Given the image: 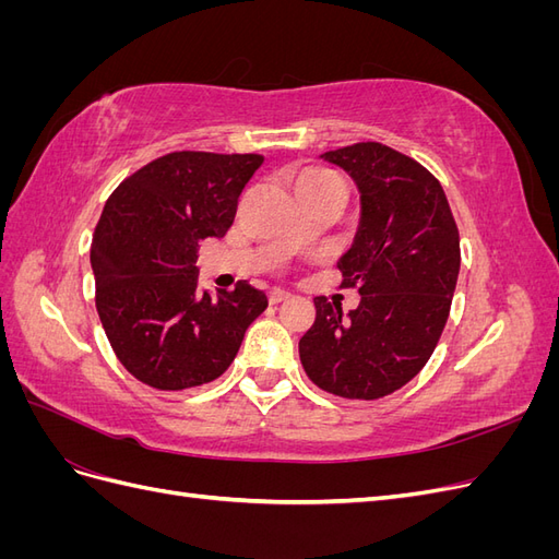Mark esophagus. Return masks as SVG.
Masks as SVG:
<instances>
[{"label": "esophagus", "mask_w": 559, "mask_h": 559, "mask_svg": "<svg viewBox=\"0 0 559 559\" xmlns=\"http://www.w3.org/2000/svg\"><path fill=\"white\" fill-rule=\"evenodd\" d=\"M292 296L286 294V292H282V289H273V292H267V300H270V306H277V302H284V300H289Z\"/></svg>", "instance_id": "34e87169"}]
</instances>
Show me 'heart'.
<instances>
[{
    "mask_svg": "<svg viewBox=\"0 0 559 559\" xmlns=\"http://www.w3.org/2000/svg\"><path fill=\"white\" fill-rule=\"evenodd\" d=\"M294 189L300 195H310V193H319V191H329V189H337L343 191V179L337 177L329 167L321 165H308L300 167L294 177Z\"/></svg>",
    "mask_w": 559,
    "mask_h": 559,
    "instance_id": "heart-1",
    "label": "heart"
}]
</instances>
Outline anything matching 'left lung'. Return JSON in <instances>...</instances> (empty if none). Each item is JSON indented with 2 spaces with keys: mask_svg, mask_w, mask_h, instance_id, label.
I'll list each match as a JSON object with an SVG mask.
<instances>
[{
  "mask_svg": "<svg viewBox=\"0 0 559 559\" xmlns=\"http://www.w3.org/2000/svg\"><path fill=\"white\" fill-rule=\"evenodd\" d=\"M361 191V226L337 263L341 289H359L357 310L314 298L300 364L329 394L376 401L408 384L433 354L450 317L462 251L441 181L380 142L324 154Z\"/></svg>",
  "mask_w": 559,
  "mask_h": 559,
  "instance_id": "left-lung-1",
  "label": "left lung"
}]
</instances>
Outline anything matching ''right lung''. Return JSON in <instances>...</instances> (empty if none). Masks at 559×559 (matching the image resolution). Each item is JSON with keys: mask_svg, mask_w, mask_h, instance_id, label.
Returning a JSON list of instances; mask_svg holds the SVG:
<instances>
[{"mask_svg": "<svg viewBox=\"0 0 559 559\" xmlns=\"http://www.w3.org/2000/svg\"><path fill=\"white\" fill-rule=\"evenodd\" d=\"M259 154L173 151L126 177L95 226V308L132 378L179 392L226 373L245 331L265 308L240 280L233 292L200 289L198 249L233 226Z\"/></svg>", "mask_w": 559, "mask_h": 559, "instance_id": "right-lung-1", "label": "right lung"}]
</instances>
